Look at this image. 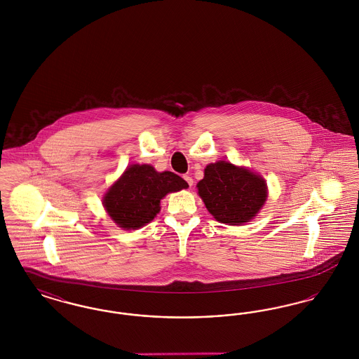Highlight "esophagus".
Masks as SVG:
<instances>
[{
	"label": "esophagus",
	"mask_w": 359,
	"mask_h": 359,
	"mask_svg": "<svg viewBox=\"0 0 359 359\" xmlns=\"http://www.w3.org/2000/svg\"><path fill=\"white\" fill-rule=\"evenodd\" d=\"M183 177H184V180H186V182H187L188 186H189V187H191V186H192V184H194V180H192V177H191V176H189V175H184V176H183Z\"/></svg>",
	"instance_id": "obj_1"
}]
</instances>
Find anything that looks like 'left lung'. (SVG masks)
Returning a JSON list of instances; mask_svg holds the SVG:
<instances>
[{
	"label": "left lung",
	"mask_w": 359,
	"mask_h": 359,
	"mask_svg": "<svg viewBox=\"0 0 359 359\" xmlns=\"http://www.w3.org/2000/svg\"><path fill=\"white\" fill-rule=\"evenodd\" d=\"M196 187L210 214L226 224L249 222L266 199V184L261 176L227 161L207 165Z\"/></svg>",
	"instance_id": "8db88e82"
}]
</instances>
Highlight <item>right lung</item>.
Wrapping results in <instances>:
<instances>
[{
  "label": "right lung",
  "instance_id": "obj_1",
  "mask_svg": "<svg viewBox=\"0 0 359 359\" xmlns=\"http://www.w3.org/2000/svg\"><path fill=\"white\" fill-rule=\"evenodd\" d=\"M187 182L173 172H157L152 165H130L103 198L111 219L122 229H138L160 211V201L187 188Z\"/></svg>",
  "mask_w": 359,
  "mask_h": 359
}]
</instances>
